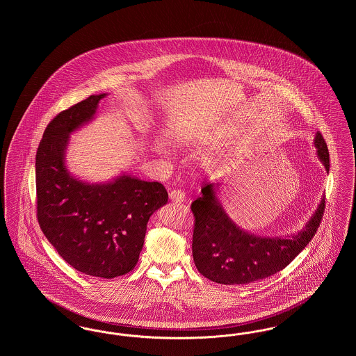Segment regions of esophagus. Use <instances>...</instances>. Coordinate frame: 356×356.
<instances>
[{
    "label": "esophagus",
    "mask_w": 356,
    "mask_h": 356,
    "mask_svg": "<svg viewBox=\"0 0 356 356\" xmlns=\"http://www.w3.org/2000/svg\"><path fill=\"white\" fill-rule=\"evenodd\" d=\"M186 199V193L180 189H173L170 191V200L172 203H183Z\"/></svg>",
    "instance_id": "esophagus-1"
}]
</instances>
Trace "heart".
<instances>
[{
	"mask_svg": "<svg viewBox=\"0 0 356 356\" xmlns=\"http://www.w3.org/2000/svg\"><path fill=\"white\" fill-rule=\"evenodd\" d=\"M229 136V131H227V129H222L219 132V136H218V138L219 140H224V138H227Z\"/></svg>",
	"mask_w": 356,
	"mask_h": 356,
	"instance_id": "heart-1",
	"label": "heart"
}]
</instances>
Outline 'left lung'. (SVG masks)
I'll return each mask as SVG.
<instances>
[{
  "label": "left lung",
  "mask_w": 356,
  "mask_h": 356,
  "mask_svg": "<svg viewBox=\"0 0 356 356\" xmlns=\"http://www.w3.org/2000/svg\"><path fill=\"white\" fill-rule=\"evenodd\" d=\"M319 160L330 170V153L321 132L314 140ZM219 183L202 188L191 209L195 216L192 254L196 268L219 284H248L282 271L315 236L324 212V197L303 229L289 236H257L241 229L218 197Z\"/></svg>",
  "instance_id": "8db88e82"
}]
</instances>
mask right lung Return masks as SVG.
<instances>
[{
  "label": "right lung",
  "mask_w": 356,
  "mask_h": 356,
  "mask_svg": "<svg viewBox=\"0 0 356 356\" xmlns=\"http://www.w3.org/2000/svg\"><path fill=\"white\" fill-rule=\"evenodd\" d=\"M105 96L92 95L48 124L35 154V189L38 224L58 254L85 275L113 279L135 268L148 220L168 192L127 173L86 183L69 172V136L95 119Z\"/></svg>",
  "instance_id": "obj_1"
}]
</instances>
